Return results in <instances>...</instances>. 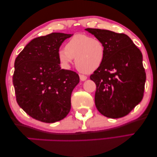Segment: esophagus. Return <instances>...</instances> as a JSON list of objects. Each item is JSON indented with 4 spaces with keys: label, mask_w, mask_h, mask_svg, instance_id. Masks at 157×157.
<instances>
[{
    "label": "esophagus",
    "mask_w": 157,
    "mask_h": 157,
    "mask_svg": "<svg viewBox=\"0 0 157 157\" xmlns=\"http://www.w3.org/2000/svg\"><path fill=\"white\" fill-rule=\"evenodd\" d=\"M79 77H80V80L82 81H86L87 79V76L85 75H83V74H79Z\"/></svg>",
    "instance_id": "34e87169"
}]
</instances>
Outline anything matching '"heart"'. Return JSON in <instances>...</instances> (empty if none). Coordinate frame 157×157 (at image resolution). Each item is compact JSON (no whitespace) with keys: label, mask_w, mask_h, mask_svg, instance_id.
Wrapping results in <instances>:
<instances>
[{"label":"heart","mask_w":157,"mask_h":157,"mask_svg":"<svg viewBox=\"0 0 157 157\" xmlns=\"http://www.w3.org/2000/svg\"><path fill=\"white\" fill-rule=\"evenodd\" d=\"M104 44L97 37L83 34L74 35L67 42L65 49L58 51V59L67 68L75 58V65L79 71L91 73L98 69L105 57Z\"/></svg>","instance_id":"1"}]
</instances>
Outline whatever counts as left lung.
Segmentation results:
<instances>
[{
	"mask_svg": "<svg viewBox=\"0 0 157 157\" xmlns=\"http://www.w3.org/2000/svg\"><path fill=\"white\" fill-rule=\"evenodd\" d=\"M104 44L105 57L90 76L96 84L97 110L109 118L127 115L141 101L146 74L143 55L131 38L123 33L86 28Z\"/></svg>",
	"mask_w": 157,
	"mask_h": 157,
	"instance_id": "obj_1",
	"label": "left lung"
}]
</instances>
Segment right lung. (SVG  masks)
I'll use <instances>...</instances> for the list:
<instances>
[{"mask_svg": "<svg viewBox=\"0 0 157 157\" xmlns=\"http://www.w3.org/2000/svg\"><path fill=\"white\" fill-rule=\"evenodd\" d=\"M71 35L52 33L35 38L15 60L12 82L17 101L39 121H60L70 111L71 94L79 76L73 71L61 69L58 51Z\"/></svg>", "mask_w": 157, "mask_h": 157, "instance_id": "add662e5", "label": "right lung"}]
</instances>
